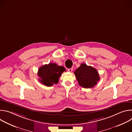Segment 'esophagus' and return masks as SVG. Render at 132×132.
I'll list each match as a JSON object with an SVG mask.
<instances>
[{
    "label": "esophagus",
    "mask_w": 132,
    "mask_h": 132,
    "mask_svg": "<svg viewBox=\"0 0 132 132\" xmlns=\"http://www.w3.org/2000/svg\"><path fill=\"white\" fill-rule=\"evenodd\" d=\"M72 69H73L72 68H68V71H69V72H71V71H72Z\"/></svg>",
    "instance_id": "34e87169"
}]
</instances>
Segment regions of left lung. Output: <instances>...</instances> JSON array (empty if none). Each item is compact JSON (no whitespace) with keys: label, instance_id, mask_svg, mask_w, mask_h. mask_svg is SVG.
Wrapping results in <instances>:
<instances>
[{"label":"left lung","instance_id":"obj_1","mask_svg":"<svg viewBox=\"0 0 132 132\" xmlns=\"http://www.w3.org/2000/svg\"><path fill=\"white\" fill-rule=\"evenodd\" d=\"M79 85L85 88L95 87L100 80L99 75L96 69L82 63L74 71Z\"/></svg>","mask_w":132,"mask_h":132}]
</instances>
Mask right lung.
I'll list each match as a JSON object with an SVG mask.
<instances>
[{
	"mask_svg": "<svg viewBox=\"0 0 132 132\" xmlns=\"http://www.w3.org/2000/svg\"><path fill=\"white\" fill-rule=\"evenodd\" d=\"M66 71L63 66H60L55 63H50L40 67L37 75L40 78L39 80L45 86L50 87L59 82V78L62 73Z\"/></svg>",
	"mask_w": 132,
	"mask_h": 132,
	"instance_id": "add662e5",
	"label": "right lung"
}]
</instances>
